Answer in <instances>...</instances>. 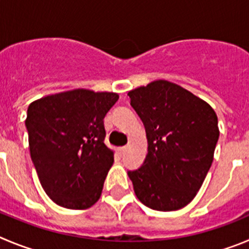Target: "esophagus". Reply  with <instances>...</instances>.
<instances>
[{"label": "esophagus", "instance_id": "34e87169", "mask_svg": "<svg viewBox=\"0 0 249 249\" xmlns=\"http://www.w3.org/2000/svg\"><path fill=\"white\" fill-rule=\"evenodd\" d=\"M126 149H127L126 146H122V147H119V152H120V154H122V155H123V154H124V152L126 151Z\"/></svg>", "mask_w": 249, "mask_h": 249}]
</instances>
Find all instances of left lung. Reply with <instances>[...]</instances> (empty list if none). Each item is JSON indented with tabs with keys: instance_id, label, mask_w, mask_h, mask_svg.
Returning <instances> with one entry per match:
<instances>
[{
	"instance_id": "obj_1",
	"label": "left lung",
	"mask_w": 249,
	"mask_h": 249,
	"mask_svg": "<svg viewBox=\"0 0 249 249\" xmlns=\"http://www.w3.org/2000/svg\"><path fill=\"white\" fill-rule=\"evenodd\" d=\"M129 97L147 139L142 166L127 172L136 197L156 211L180 210L194 200L213 161L216 113L169 80H154L130 90Z\"/></svg>"
}]
</instances>
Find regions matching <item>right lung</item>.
Segmentation results:
<instances>
[{"instance_id": "obj_1", "label": "right lung", "mask_w": 249, "mask_h": 249, "mask_svg": "<svg viewBox=\"0 0 249 249\" xmlns=\"http://www.w3.org/2000/svg\"><path fill=\"white\" fill-rule=\"evenodd\" d=\"M116 93L74 89L32 102L30 152L46 194L58 206L86 210L100 198L114 151L104 144V116Z\"/></svg>"}]
</instances>
